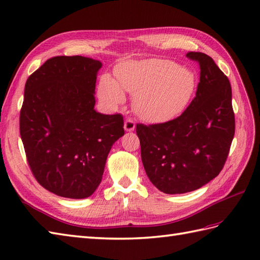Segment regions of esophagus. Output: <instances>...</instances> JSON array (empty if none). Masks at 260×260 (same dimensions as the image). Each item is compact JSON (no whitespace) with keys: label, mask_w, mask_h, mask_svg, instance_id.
Masks as SVG:
<instances>
[{"label":"esophagus","mask_w":260,"mask_h":260,"mask_svg":"<svg viewBox=\"0 0 260 260\" xmlns=\"http://www.w3.org/2000/svg\"><path fill=\"white\" fill-rule=\"evenodd\" d=\"M124 129L126 132H133L135 129V121L133 119H126L124 124Z\"/></svg>","instance_id":"obj_1"}]
</instances>
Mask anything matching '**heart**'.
<instances>
[{
  "instance_id": "obj_1",
  "label": "heart",
  "mask_w": 260,
  "mask_h": 260,
  "mask_svg": "<svg viewBox=\"0 0 260 260\" xmlns=\"http://www.w3.org/2000/svg\"><path fill=\"white\" fill-rule=\"evenodd\" d=\"M112 77L103 76L98 93L110 107L124 104L125 92L134 95L140 117L152 124L172 120L189 106L197 89V76L186 67L164 59L132 60L119 64Z\"/></svg>"
}]
</instances>
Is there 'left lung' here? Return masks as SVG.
Here are the masks:
<instances>
[{"mask_svg":"<svg viewBox=\"0 0 260 260\" xmlns=\"http://www.w3.org/2000/svg\"><path fill=\"white\" fill-rule=\"evenodd\" d=\"M186 57L200 64L196 97L178 118L136 125L148 179L167 194L200 189L217 176L235 135L231 86L213 59L202 52Z\"/></svg>","mask_w":260,"mask_h":260,"instance_id":"8db88e82","label":"left lung"}]
</instances>
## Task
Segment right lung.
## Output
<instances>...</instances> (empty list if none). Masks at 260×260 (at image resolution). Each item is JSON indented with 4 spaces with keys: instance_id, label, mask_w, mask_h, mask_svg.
<instances>
[{
    "instance_id": "obj_1",
    "label": "right lung",
    "mask_w": 260,
    "mask_h": 260,
    "mask_svg": "<svg viewBox=\"0 0 260 260\" xmlns=\"http://www.w3.org/2000/svg\"><path fill=\"white\" fill-rule=\"evenodd\" d=\"M102 66L81 56L53 57L25 82L21 140L37 181L59 197H90L113 144L124 135L123 116L93 108Z\"/></svg>"
}]
</instances>
